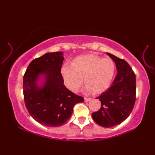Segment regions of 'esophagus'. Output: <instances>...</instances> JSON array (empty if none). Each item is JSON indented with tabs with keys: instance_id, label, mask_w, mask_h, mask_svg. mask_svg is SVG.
<instances>
[{
	"instance_id": "obj_1",
	"label": "esophagus",
	"mask_w": 155,
	"mask_h": 155,
	"mask_svg": "<svg viewBox=\"0 0 155 155\" xmlns=\"http://www.w3.org/2000/svg\"><path fill=\"white\" fill-rule=\"evenodd\" d=\"M92 100V98H87V97H84V102H86V103H87V102H89Z\"/></svg>"
}]
</instances>
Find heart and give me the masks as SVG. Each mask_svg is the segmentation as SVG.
I'll list each match as a JSON object with an SVG mask.
<instances>
[{
  "label": "heart",
  "instance_id": "heart-1",
  "mask_svg": "<svg viewBox=\"0 0 155 155\" xmlns=\"http://www.w3.org/2000/svg\"><path fill=\"white\" fill-rule=\"evenodd\" d=\"M115 72V64L110 58H101L90 54L76 58L71 67L64 66L61 73L69 90L76 92L83 83L86 89L101 94L109 88Z\"/></svg>",
  "mask_w": 155,
  "mask_h": 155
}]
</instances>
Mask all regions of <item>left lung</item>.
I'll return each instance as SVG.
<instances>
[{
  "label": "left lung",
  "instance_id": "obj_1",
  "mask_svg": "<svg viewBox=\"0 0 155 155\" xmlns=\"http://www.w3.org/2000/svg\"><path fill=\"white\" fill-rule=\"evenodd\" d=\"M107 54L114 62L118 73L111 87L97 98L101 107L92 117L100 126L109 128L120 124L132 112L136 100V76L124 59Z\"/></svg>",
  "mask_w": 155,
  "mask_h": 155
}]
</instances>
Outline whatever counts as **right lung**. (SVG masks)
<instances>
[{
    "label": "right lung",
    "mask_w": 155,
    "mask_h": 155,
    "mask_svg": "<svg viewBox=\"0 0 155 155\" xmlns=\"http://www.w3.org/2000/svg\"><path fill=\"white\" fill-rule=\"evenodd\" d=\"M63 52H47L32 61L23 77L26 107L34 119L45 126L60 127L71 117L73 107L84 98L64 85L61 71Z\"/></svg>",
    "instance_id": "right-lung-1"
}]
</instances>
